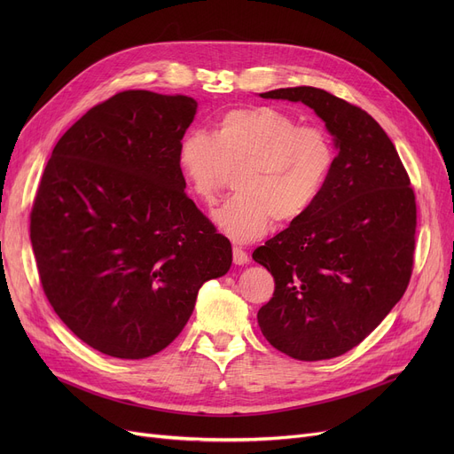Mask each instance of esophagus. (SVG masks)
<instances>
[{
  "label": "esophagus",
  "mask_w": 454,
  "mask_h": 454,
  "mask_svg": "<svg viewBox=\"0 0 454 454\" xmlns=\"http://www.w3.org/2000/svg\"><path fill=\"white\" fill-rule=\"evenodd\" d=\"M233 263L235 265H247L248 263V254L241 247H233Z\"/></svg>",
  "instance_id": "34e87169"
}]
</instances>
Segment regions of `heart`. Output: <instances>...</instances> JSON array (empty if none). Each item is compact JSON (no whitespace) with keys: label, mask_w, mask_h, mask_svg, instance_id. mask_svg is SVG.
<instances>
[{"label":"heart","mask_w":454,"mask_h":454,"mask_svg":"<svg viewBox=\"0 0 454 454\" xmlns=\"http://www.w3.org/2000/svg\"><path fill=\"white\" fill-rule=\"evenodd\" d=\"M335 143L315 123L274 106L224 110L211 134L187 130L176 149L182 178L199 202L213 206L233 169L237 193L213 219L235 241H254L272 221L289 224L313 207L335 165Z\"/></svg>","instance_id":"heart-1"}]
</instances>
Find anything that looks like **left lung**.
<instances>
[{
    "mask_svg": "<svg viewBox=\"0 0 454 454\" xmlns=\"http://www.w3.org/2000/svg\"><path fill=\"white\" fill-rule=\"evenodd\" d=\"M261 98L311 106L339 154L313 207L252 254L276 285L257 324L293 359H333L361 344L407 291L416 195L394 143L361 106L313 86Z\"/></svg>",
    "mask_w": 454,
    "mask_h": 454,
    "instance_id": "8db88e82",
    "label": "left lung"
}]
</instances>
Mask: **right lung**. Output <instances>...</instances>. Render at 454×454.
I'll list each match as a JSON object with an SVG mask.
<instances>
[{"instance_id":"right-lung-1","label":"right lung","mask_w":454,"mask_h":454,"mask_svg":"<svg viewBox=\"0 0 454 454\" xmlns=\"http://www.w3.org/2000/svg\"><path fill=\"white\" fill-rule=\"evenodd\" d=\"M197 101L127 90L59 139L31 209L42 289L75 335L117 359H145L187 324L231 245L185 195L178 141Z\"/></svg>"}]
</instances>
